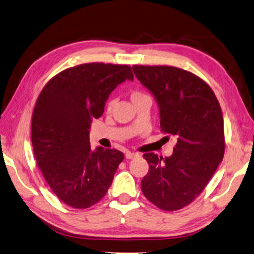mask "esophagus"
Segmentation results:
<instances>
[{"label": "esophagus", "instance_id": "esophagus-1", "mask_svg": "<svg viewBox=\"0 0 254 254\" xmlns=\"http://www.w3.org/2000/svg\"><path fill=\"white\" fill-rule=\"evenodd\" d=\"M136 156H139V154L134 153V152H127V153H126V158L128 159V160L134 159V158H136Z\"/></svg>", "mask_w": 254, "mask_h": 254}]
</instances>
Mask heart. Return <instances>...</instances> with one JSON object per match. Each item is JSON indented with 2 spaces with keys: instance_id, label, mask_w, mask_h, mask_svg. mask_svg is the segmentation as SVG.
Here are the masks:
<instances>
[{
  "instance_id": "1",
  "label": "heart",
  "mask_w": 254,
  "mask_h": 254,
  "mask_svg": "<svg viewBox=\"0 0 254 254\" xmlns=\"http://www.w3.org/2000/svg\"><path fill=\"white\" fill-rule=\"evenodd\" d=\"M142 96H145V94H143L142 92H139V91H134V92H132V94H131V100L132 101L136 100L139 98H142ZM112 105H113V101H111V102L109 103V108H112Z\"/></svg>"
}]
</instances>
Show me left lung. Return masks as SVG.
Wrapping results in <instances>:
<instances>
[{
    "instance_id": "1",
    "label": "left lung",
    "mask_w": 254,
    "mask_h": 254,
    "mask_svg": "<svg viewBox=\"0 0 254 254\" xmlns=\"http://www.w3.org/2000/svg\"><path fill=\"white\" fill-rule=\"evenodd\" d=\"M159 107L161 131L178 139L171 156L143 155L149 172L143 194L165 211L188 205L203 191L224 154L223 115L200 77L173 66H132Z\"/></svg>"
}]
</instances>
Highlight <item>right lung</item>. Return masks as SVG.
I'll list each match as a JSON object with an SVG mask.
<instances>
[{
  "mask_svg": "<svg viewBox=\"0 0 254 254\" xmlns=\"http://www.w3.org/2000/svg\"><path fill=\"white\" fill-rule=\"evenodd\" d=\"M126 80L128 65L87 63L54 76L41 92L32 117L36 163L60 200L75 209L99 202L124 159L121 151L92 150L90 127L103 114L109 95Z\"/></svg>",
  "mask_w": 254,
  "mask_h": 254,
  "instance_id": "obj_1",
  "label": "right lung"
}]
</instances>
